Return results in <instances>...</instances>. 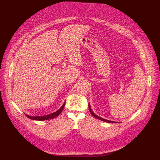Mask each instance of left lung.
Here are the masks:
<instances>
[{"label": "left lung", "mask_w": 160, "mask_h": 160, "mask_svg": "<svg viewBox=\"0 0 160 160\" xmlns=\"http://www.w3.org/2000/svg\"><path fill=\"white\" fill-rule=\"evenodd\" d=\"M88 108H89V110H90V112H91V114H92V115L93 116V117H94L96 118H97V119H99V120H101V121H103V122H108V123H118V122H113V121H111V120H106V119H104V118H101V117H99V116H98L97 115H96V114L92 111V109H91V107H90V103H88Z\"/></svg>", "instance_id": "obj_1"}]
</instances>
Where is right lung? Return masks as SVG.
Listing matches in <instances>:
<instances>
[{
  "mask_svg": "<svg viewBox=\"0 0 160 160\" xmlns=\"http://www.w3.org/2000/svg\"><path fill=\"white\" fill-rule=\"evenodd\" d=\"M65 102L66 101L64 102V104L62 105V106L58 109L56 111L52 112V113H51V114H49V115H44V116H36V117H33V116H30V115H27V114H25V115L30 119H32V120H38V121H43V120H50V119H52L55 117H57L58 116H59L60 115V113L62 112L64 107V105H65Z\"/></svg>",
  "mask_w": 160,
  "mask_h": 160,
  "instance_id": "1",
  "label": "right lung"
}]
</instances>
